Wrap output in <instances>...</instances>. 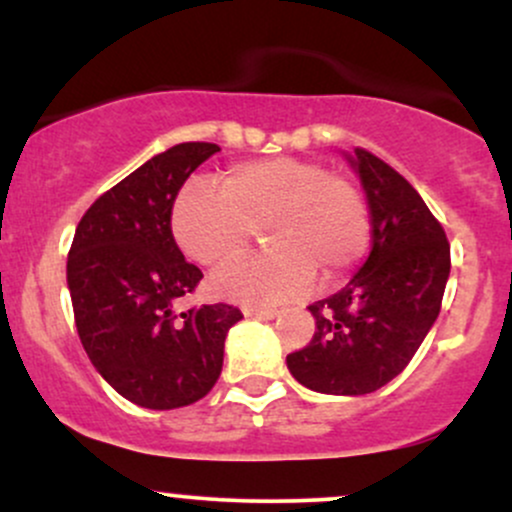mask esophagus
<instances>
[{
    "instance_id": "esophagus-1",
    "label": "esophagus",
    "mask_w": 512,
    "mask_h": 512,
    "mask_svg": "<svg viewBox=\"0 0 512 512\" xmlns=\"http://www.w3.org/2000/svg\"><path fill=\"white\" fill-rule=\"evenodd\" d=\"M245 315L248 317H276L279 315V308H272V305H248L245 308Z\"/></svg>"
}]
</instances>
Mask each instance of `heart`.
<instances>
[{
    "instance_id": "obj_1",
    "label": "heart",
    "mask_w": 512,
    "mask_h": 512,
    "mask_svg": "<svg viewBox=\"0 0 512 512\" xmlns=\"http://www.w3.org/2000/svg\"><path fill=\"white\" fill-rule=\"evenodd\" d=\"M180 250L209 269L238 260L262 228L260 255L214 279L221 296L243 303L286 301L313 284L344 279L370 243L363 192L308 158L276 156L231 166L221 187L190 180L170 211Z\"/></svg>"
}]
</instances>
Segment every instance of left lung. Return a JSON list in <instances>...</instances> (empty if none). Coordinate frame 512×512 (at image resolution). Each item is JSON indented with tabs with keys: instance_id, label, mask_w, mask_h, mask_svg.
Here are the masks:
<instances>
[{
	"instance_id": "obj_1",
	"label": "left lung",
	"mask_w": 512,
	"mask_h": 512,
	"mask_svg": "<svg viewBox=\"0 0 512 512\" xmlns=\"http://www.w3.org/2000/svg\"><path fill=\"white\" fill-rule=\"evenodd\" d=\"M373 250L342 291L308 305L315 334L286 356L298 383L322 395H368L414 358L443 303L450 243L419 192L390 163L356 146Z\"/></svg>"
}]
</instances>
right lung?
Segmentation results:
<instances>
[{
	"label": "right lung",
	"instance_id": "obj_1",
	"mask_svg": "<svg viewBox=\"0 0 512 512\" xmlns=\"http://www.w3.org/2000/svg\"><path fill=\"white\" fill-rule=\"evenodd\" d=\"M216 151L209 142L163 151L103 192L76 226L67 284L79 339L98 373L139 407L178 409L207 395L226 334L243 317L228 303L173 310L204 274L175 245L170 211Z\"/></svg>",
	"mask_w": 512,
	"mask_h": 512
}]
</instances>
